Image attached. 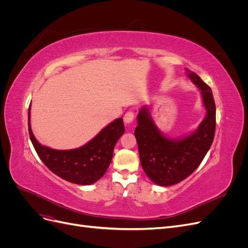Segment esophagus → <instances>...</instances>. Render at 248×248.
<instances>
[{
  "label": "esophagus",
  "instance_id": "1",
  "mask_svg": "<svg viewBox=\"0 0 248 248\" xmlns=\"http://www.w3.org/2000/svg\"><path fill=\"white\" fill-rule=\"evenodd\" d=\"M133 119H134V111H133V110H128V111L125 112V115H124V122H125L126 124L131 123V122L133 121Z\"/></svg>",
  "mask_w": 248,
  "mask_h": 248
}]
</instances>
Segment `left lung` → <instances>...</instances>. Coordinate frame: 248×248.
<instances>
[{
	"instance_id": "8db88e82",
	"label": "left lung",
	"mask_w": 248,
	"mask_h": 248,
	"mask_svg": "<svg viewBox=\"0 0 248 248\" xmlns=\"http://www.w3.org/2000/svg\"><path fill=\"white\" fill-rule=\"evenodd\" d=\"M189 78L202 92L207 115L189 137L181 140L168 139L157 129L149 110L142 108L138 115L136 136L140 160L147 176L160 186H170L183 181L198 169L211 147L216 128V108L213 94L197 73Z\"/></svg>"
}]
</instances>
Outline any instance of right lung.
<instances>
[{
	"label": "right lung",
	"instance_id": "1",
	"mask_svg": "<svg viewBox=\"0 0 248 248\" xmlns=\"http://www.w3.org/2000/svg\"><path fill=\"white\" fill-rule=\"evenodd\" d=\"M28 125L30 139L42 162L60 178L79 185L93 184L106 174L116 142L125 131L123 119L119 118L85 146L61 151L42 146L37 141L30 125V108Z\"/></svg>",
	"mask_w": 248,
	"mask_h": 248
}]
</instances>
